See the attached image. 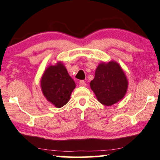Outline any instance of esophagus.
<instances>
[{
	"label": "esophagus",
	"instance_id": "obj_1",
	"mask_svg": "<svg viewBox=\"0 0 160 160\" xmlns=\"http://www.w3.org/2000/svg\"><path fill=\"white\" fill-rule=\"evenodd\" d=\"M86 85H87V84H86V82H84V81L82 80V81H80V82H79V86L80 87H86Z\"/></svg>",
	"mask_w": 160,
	"mask_h": 160
}]
</instances>
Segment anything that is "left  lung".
<instances>
[{
    "instance_id": "obj_1",
    "label": "left lung",
    "mask_w": 160,
    "mask_h": 160,
    "mask_svg": "<svg viewBox=\"0 0 160 160\" xmlns=\"http://www.w3.org/2000/svg\"><path fill=\"white\" fill-rule=\"evenodd\" d=\"M90 88L99 102L111 106L123 98L128 88V81L120 65L111 61L98 66Z\"/></svg>"
}]
</instances>
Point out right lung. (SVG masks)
<instances>
[{"instance_id":"1","label":"right lung","mask_w":160,"mask_h":160,"mask_svg":"<svg viewBox=\"0 0 160 160\" xmlns=\"http://www.w3.org/2000/svg\"><path fill=\"white\" fill-rule=\"evenodd\" d=\"M75 88V82L69 76L65 66L60 62L57 65L49 66L41 79L43 95L48 101L58 108L63 107L69 101Z\"/></svg>"}]
</instances>
